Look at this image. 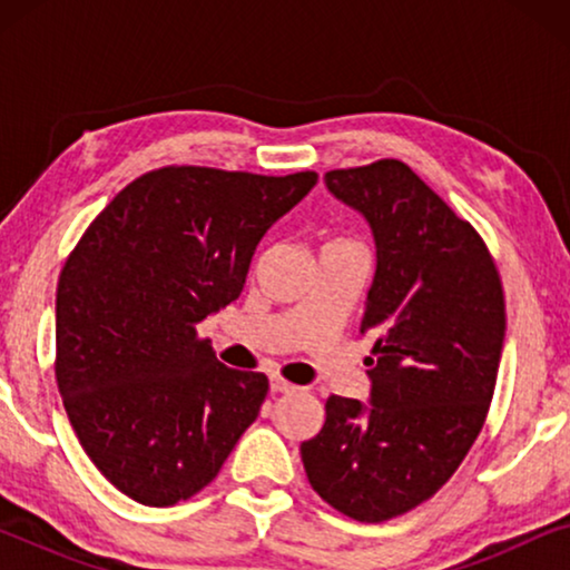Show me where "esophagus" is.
<instances>
[{
	"label": "esophagus",
	"instance_id": "esophagus-1",
	"mask_svg": "<svg viewBox=\"0 0 570 570\" xmlns=\"http://www.w3.org/2000/svg\"><path fill=\"white\" fill-rule=\"evenodd\" d=\"M269 389H272V394H291V392H295V386L291 384V381H285L283 376H272L269 379Z\"/></svg>",
	"mask_w": 570,
	"mask_h": 570
}]
</instances>
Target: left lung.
Listing matches in <instances>:
<instances>
[{"mask_svg":"<svg viewBox=\"0 0 570 570\" xmlns=\"http://www.w3.org/2000/svg\"><path fill=\"white\" fill-rule=\"evenodd\" d=\"M324 184L376 244L361 322L373 337L371 394H332L301 459L332 509L386 521L428 501L480 435L505 337L503 287L478 230L404 163L330 170Z\"/></svg>","mask_w":570,"mask_h":570,"instance_id":"left-lung-1","label":"left lung"}]
</instances>
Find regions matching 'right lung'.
<instances>
[{
    "label": "right lung",
    "instance_id": "obj_1",
    "mask_svg": "<svg viewBox=\"0 0 570 570\" xmlns=\"http://www.w3.org/2000/svg\"><path fill=\"white\" fill-rule=\"evenodd\" d=\"M316 181L314 170H150L69 254L57 287L59 394L85 454L131 501L199 493L259 415L267 376L223 365L197 324L238 298L264 233Z\"/></svg>",
    "mask_w": 570,
    "mask_h": 570
}]
</instances>
